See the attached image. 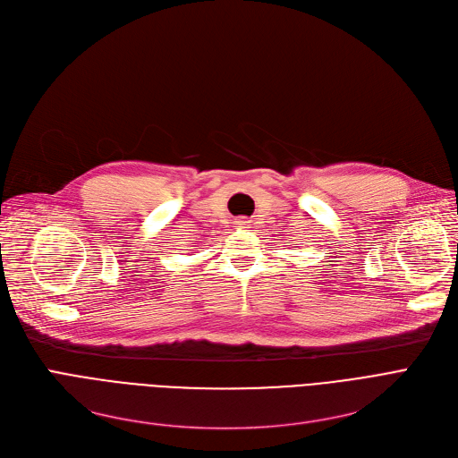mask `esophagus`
Masks as SVG:
<instances>
[{
    "instance_id": "obj_1",
    "label": "esophagus",
    "mask_w": 458,
    "mask_h": 458,
    "mask_svg": "<svg viewBox=\"0 0 458 458\" xmlns=\"http://www.w3.org/2000/svg\"><path fill=\"white\" fill-rule=\"evenodd\" d=\"M237 225H242V226H247V221H237Z\"/></svg>"
}]
</instances>
